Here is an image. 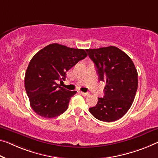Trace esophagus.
Instances as JSON below:
<instances>
[{"label": "esophagus", "instance_id": "34e87169", "mask_svg": "<svg viewBox=\"0 0 158 158\" xmlns=\"http://www.w3.org/2000/svg\"><path fill=\"white\" fill-rule=\"evenodd\" d=\"M81 94H82V96H85V97L88 96L89 94V93H83V92H81Z\"/></svg>", "mask_w": 158, "mask_h": 158}]
</instances>
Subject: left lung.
<instances>
[{
    "label": "left lung",
    "mask_w": 158,
    "mask_h": 158,
    "mask_svg": "<svg viewBox=\"0 0 158 158\" xmlns=\"http://www.w3.org/2000/svg\"><path fill=\"white\" fill-rule=\"evenodd\" d=\"M94 62L99 80L105 82L104 96L89 109L98 120L111 122L119 119L129 110L138 88V73L128 56L110 46L86 49Z\"/></svg>",
    "instance_id": "left-lung-1"
}]
</instances>
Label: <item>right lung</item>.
Wrapping results in <instances>:
<instances>
[{
    "instance_id": "obj_1",
    "label": "right lung",
    "mask_w": 158,
    "mask_h": 158,
    "mask_svg": "<svg viewBox=\"0 0 158 158\" xmlns=\"http://www.w3.org/2000/svg\"><path fill=\"white\" fill-rule=\"evenodd\" d=\"M86 50L49 44L34 56L25 76V87L32 110L42 117L54 118L65 112L76 91L57 82L65 81L66 72L84 59Z\"/></svg>"
}]
</instances>
